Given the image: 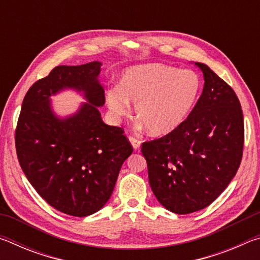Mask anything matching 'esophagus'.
<instances>
[{
  "instance_id": "esophagus-1",
  "label": "esophagus",
  "mask_w": 260,
  "mask_h": 260,
  "mask_svg": "<svg viewBox=\"0 0 260 260\" xmlns=\"http://www.w3.org/2000/svg\"><path fill=\"white\" fill-rule=\"evenodd\" d=\"M129 142L135 150H138V149L141 147V141L136 138H133V136H129Z\"/></svg>"
}]
</instances>
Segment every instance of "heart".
Returning <instances> with one entry per match:
<instances>
[{
	"label": "heart",
	"mask_w": 260,
	"mask_h": 260,
	"mask_svg": "<svg viewBox=\"0 0 260 260\" xmlns=\"http://www.w3.org/2000/svg\"><path fill=\"white\" fill-rule=\"evenodd\" d=\"M202 81L191 70L159 63L136 65L122 72L119 87L107 94V104L114 117L131 113L135 104L139 124L153 136L172 133L186 121L200 98Z\"/></svg>",
	"instance_id": "obj_1"
}]
</instances>
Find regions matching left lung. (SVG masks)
Instances as JSON below:
<instances>
[{"label":"left lung","mask_w":260,"mask_h":260,"mask_svg":"<svg viewBox=\"0 0 260 260\" xmlns=\"http://www.w3.org/2000/svg\"><path fill=\"white\" fill-rule=\"evenodd\" d=\"M204 88L186 121L172 133L141 147L149 183L171 212L188 214L209 206L239 170L244 122L234 90L208 65L195 63Z\"/></svg>","instance_id":"left-lung-1"}]
</instances>
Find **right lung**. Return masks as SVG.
<instances>
[{"instance_id": "add662e5", "label": "right lung", "mask_w": 260, "mask_h": 260, "mask_svg": "<svg viewBox=\"0 0 260 260\" xmlns=\"http://www.w3.org/2000/svg\"><path fill=\"white\" fill-rule=\"evenodd\" d=\"M101 61L56 67L26 93L16 129L21 170L52 208L87 217L107 204L122 162L133 152L120 127L104 124ZM71 89L86 101L67 117L56 115L51 96Z\"/></svg>"}]
</instances>
